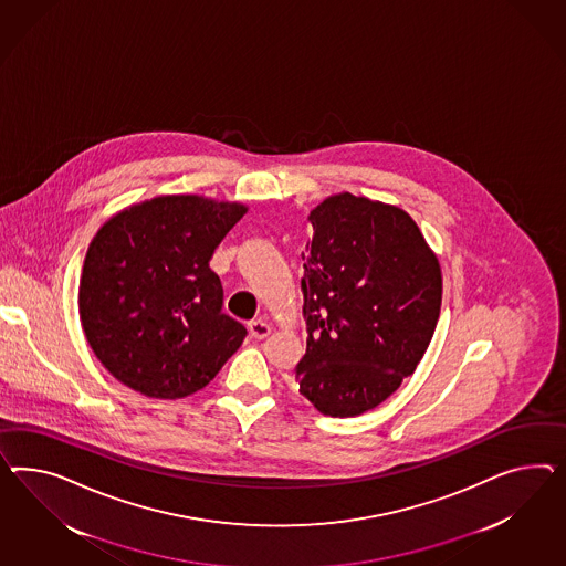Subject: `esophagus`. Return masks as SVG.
Masks as SVG:
<instances>
[{
	"label": "esophagus",
	"mask_w": 566,
	"mask_h": 566,
	"mask_svg": "<svg viewBox=\"0 0 566 566\" xmlns=\"http://www.w3.org/2000/svg\"><path fill=\"white\" fill-rule=\"evenodd\" d=\"M249 332H251V337H255V339H263V337L270 336L272 334V325L268 322H251L249 323Z\"/></svg>",
	"instance_id": "34e87169"
}]
</instances>
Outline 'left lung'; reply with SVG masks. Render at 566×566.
<instances>
[{
	"mask_svg": "<svg viewBox=\"0 0 566 566\" xmlns=\"http://www.w3.org/2000/svg\"><path fill=\"white\" fill-rule=\"evenodd\" d=\"M308 222V337L296 381L325 416H360L394 396L422 360L441 313V268L396 206L339 193Z\"/></svg>",
	"mask_w": 566,
	"mask_h": 566,
	"instance_id": "obj_1",
	"label": "left lung"
}]
</instances>
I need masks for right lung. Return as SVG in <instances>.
<instances>
[{
  "label": "right lung",
  "mask_w": 566,
  "mask_h": 566,
  "mask_svg": "<svg viewBox=\"0 0 566 566\" xmlns=\"http://www.w3.org/2000/svg\"><path fill=\"white\" fill-rule=\"evenodd\" d=\"M244 212L241 203L163 196L96 232L77 305L92 352L117 381L148 398H185L239 350L247 329L222 313L210 260Z\"/></svg>",
  "instance_id": "add662e5"
}]
</instances>
